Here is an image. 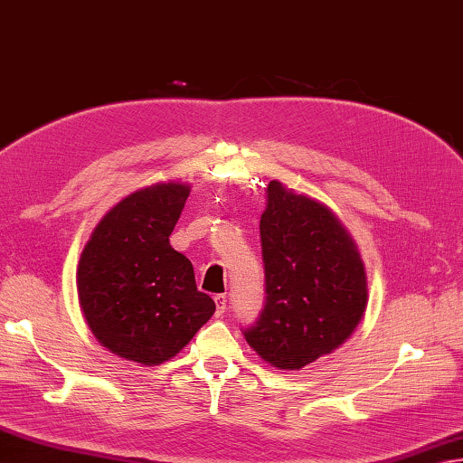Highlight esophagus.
Segmentation results:
<instances>
[{"label": "esophagus", "mask_w": 463, "mask_h": 463, "mask_svg": "<svg viewBox=\"0 0 463 463\" xmlns=\"http://www.w3.org/2000/svg\"><path fill=\"white\" fill-rule=\"evenodd\" d=\"M215 316L222 317L225 314V309H228V299H225V296H215Z\"/></svg>", "instance_id": "1"}]
</instances>
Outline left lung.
<instances>
[{
	"instance_id": "left-lung-1",
	"label": "left lung",
	"mask_w": 463,
	"mask_h": 463,
	"mask_svg": "<svg viewBox=\"0 0 463 463\" xmlns=\"http://www.w3.org/2000/svg\"><path fill=\"white\" fill-rule=\"evenodd\" d=\"M266 301L248 344L279 370H301L352 335L365 311V271L355 243L326 205L268 185L260 220Z\"/></svg>"
}]
</instances>
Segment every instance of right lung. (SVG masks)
I'll return each instance as SVG.
<instances>
[{
	"mask_svg": "<svg viewBox=\"0 0 463 463\" xmlns=\"http://www.w3.org/2000/svg\"><path fill=\"white\" fill-rule=\"evenodd\" d=\"M190 187L156 184L103 215L81 253L78 291L93 335L129 362L157 365L213 316L194 266L169 245Z\"/></svg>",
	"mask_w": 463,
	"mask_h": 463,
	"instance_id": "1",
	"label": "right lung"
}]
</instances>
